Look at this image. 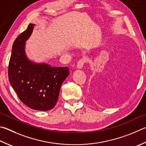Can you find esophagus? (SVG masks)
Returning a JSON list of instances; mask_svg holds the SVG:
<instances>
[{"label":"esophagus","mask_w":146,"mask_h":146,"mask_svg":"<svg viewBox=\"0 0 146 146\" xmlns=\"http://www.w3.org/2000/svg\"><path fill=\"white\" fill-rule=\"evenodd\" d=\"M86 61H87L86 58H83V59H81L78 62L77 65H76V66H77V68L78 69H81V68H82V67H83L84 65L85 64V63L86 62Z\"/></svg>","instance_id":"esophagus-1"}]
</instances>
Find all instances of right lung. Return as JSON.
Listing matches in <instances>:
<instances>
[{
  "mask_svg": "<svg viewBox=\"0 0 146 146\" xmlns=\"http://www.w3.org/2000/svg\"><path fill=\"white\" fill-rule=\"evenodd\" d=\"M34 26L30 23L13 44L8 66L9 80L23 103L32 109L46 111L56 105L60 87L70 71L68 67H51L28 59L25 43Z\"/></svg>",
  "mask_w": 146,
  "mask_h": 146,
  "instance_id": "1",
  "label": "right lung"
}]
</instances>
